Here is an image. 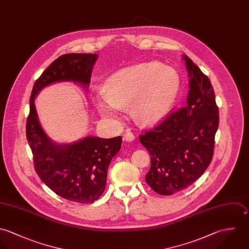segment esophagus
<instances>
[{"label":"esophagus","instance_id":"34e87169","mask_svg":"<svg viewBox=\"0 0 249 249\" xmlns=\"http://www.w3.org/2000/svg\"><path fill=\"white\" fill-rule=\"evenodd\" d=\"M124 141L129 142L135 141V136H134V134L131 133V132H127V133L124 135Z\"/></svg>","mask_w":249,"mask_h":249}]
</instances>
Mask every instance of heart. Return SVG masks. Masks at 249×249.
Here are the masks:
<instances>
[{
    "instance_id": "1",
    "label": "heart",
    "mask_w": 249,
    "mask_h": 249,
    "mask_svg": "<svg viewBox=\"0 0 249 249\" xmlns=\"http://www.w3.org/2000/svg\"><path fill=\"white\" fill-rule=\"evenodd\" d=\"M180 87L177 71L160 62H146L124 68L105 84V93L95 103L103 116L118 121L123 107L130 105L133 118L141 125H152L170 109Z\"/></svg>"
}]
</instances>
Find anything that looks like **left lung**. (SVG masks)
I'll use <instances>...</instances> for the list:
<instances>
[{
    "instance_id": "8db88e82",
    "label": "left lung",
    "mask_w": 249,
    "mask_h": 249,
    "mask_svg": "<svg viewBox=\"0 0 249 249\" xmlns=\"http://www.w3.org/2000/svg\"><path fill=\"white\" fill-rule=\"evenodd\" d=\"M183 58L190 76L187 104L140 136L151 158L145 181L160 196L187 189L204 173L213 159L219 122L209 78L190 57Z\"/></svg>"
}]
</instances>
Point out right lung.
<instances>
[{
  "label": "right lung",
  "instance_id": "obj_1",
  "mask_svg": "<svg viewBox=\"0 0 249 249\" xmlns=\"http://www.w3.org/2000/svg\"><path fill=\"white\" fill-rule=\"evenodd\" d=\"M97 58L96 53H65L53 60L34 85L26 126L39 178L60 197L81 204L92 203L104 193L109 162L120 150L122 138L87 137L70 144L55 143L40 125L35 99L56 82H75L88 89Z\"/></svg>",
  "mask_w": 249,
  "mask_h": 249
}]
</instances>
